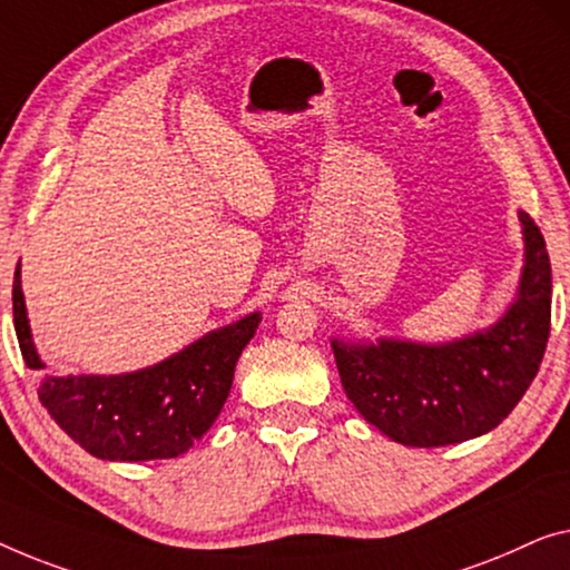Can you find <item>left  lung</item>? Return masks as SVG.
<instances>
[{
  "instance_id": "left-lung-1",
  "label": "left lung",
  "mask_w": 570,
  "mask_h": 570,
  "mask_svg": "<svg viewBox=\"0 0 570 570\" xmlns=\"http://www.w3.org/2000/svg\"><path fill=\"white\" fill-rule=\"evenodd\" d=\"M524 268L517 299L481 333L422 345L379 337L333 340L351 402L386 438L412 448L463 443L494 430L538 376L550 335V258L546 237L520 212Z\"/></svg>"
}]
</instances>
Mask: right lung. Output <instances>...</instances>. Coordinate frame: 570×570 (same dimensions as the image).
Masks as SVG:
<instances>
[{
  "label": "right lung",
  "mask_w": 570,
  "mask_h": 570,
  "mask_svg": "<svg viewBox=\"0 0 570 570\" xmlns=\"http://www.w3.org/2000/svg\"><path fill=\"white\" fill-rule=\"evenodd\" d=\"M14 333L24 366L42 371L20 286L12 284ZM261 312L199 337L171 358L120 376H46L40 404L73 443L101 461H160L189 450L230 394L235 363L256 335Z\"/></svg>",
  "instance_id": "obj_1"
}]
</instances>
